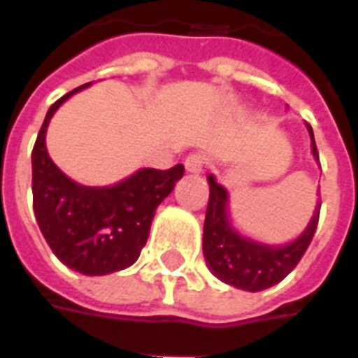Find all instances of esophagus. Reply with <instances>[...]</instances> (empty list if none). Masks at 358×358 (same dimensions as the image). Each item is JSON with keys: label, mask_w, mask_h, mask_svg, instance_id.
<instances>
[{"label": "esophagus", "mask_w": 358, "mask_h": 358, "mask_svg": "<svg viewBox=\"0 0 358 358\" xmlns=\"http://www.w3.org/2000/svg\"><path fill=\"white\" fill-rule=\"evenodd\" d=\"M206 164H208V158H206V155H202V152H192V155L186 158V162H184V166H186L188 172H202L203 168H206Z\"/></svg>", "instance_id": "esophagus-1"}]
</instances>
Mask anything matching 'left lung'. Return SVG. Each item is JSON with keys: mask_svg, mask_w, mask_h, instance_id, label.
<instances>
[{"mask_svg": "<svg viewBox=\"0 0 358 358\" xmlns=\"http://www.w3.org/2000/svg\"><path fill=\"white\" fill-rule=\"evenodd\" d=\"M313 156L319 158L313 129L309 127ZM210 200L203 220V257L212 273L238 289L262 291L285 279L301 262L319 224L321 202L307 229L287 245H264L248 240L231 228L228 217V192L210 174Z\"/></svg>", "mask_w": 358, "mask_h": 358, "instance_id": "left-lung-1", "label": "left lung"}]
</instances>
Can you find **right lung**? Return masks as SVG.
Instances as JSON below:
<instances>
[{"label": "right lung", "mask_w": 358, "mask_h": 358, "mask_svg": "<svg viewBox=\"0 0 358 358\" xmlns=\"http://www.w3.org/2000/svg\"><path fill=\"white\" fill-rule=\"evenodd\" d=\"M89 85L61 96L47 110L31 152L33 212L45 241L63 264L83 275H106L138 259L156 208L184 176V166L142 168L105 188L67 178L47 155L45 132L63 101Z\"/></svg>", "instance_id": "obj_1"}]
</instances>
